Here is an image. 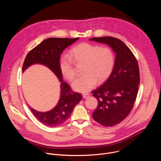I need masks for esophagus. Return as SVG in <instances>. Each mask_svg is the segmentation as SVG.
Listing matches in <instances>:
<instances>
[{
	"instance_id": "1",
	"label": "esophagus",
	"mask_w": 161,
	"mask_h": 161,
	"mask_svg": "<svg viewBox=\"0 0 161 161\" xmlns=\"http://www.w3.org/2000/svg\"><path fill=\"white\" fill-rule=\"evenodd\" d=\"M89 97V95L88 94H83V97L84 98V99H86V98H88Z\"/></svg>"
}]
</instances>
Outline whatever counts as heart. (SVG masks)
Returning a JSON list of instances; mask_svg holds the SVG:
<instances>
[{"label":"heart","instance_id":"b5f03b06","mask_svg":"<svg viewBox=\"0 0 161 161\" xmlns=\"http://www.w3.org/2000/svg\"><path fill=\"white\" fill-rule=\"evenodd\" d=\"M76 64H83L82 76L75 80L72 87L82 93L92 89L96 83H102L111 74L115 57L112 50L108 47H100L88 42L81 43L72 48L70 57L64 56L59 61V67L62 76L71 81L75 77Z\"/></svg>","mask_w":161,"mask_h":161}]
</instances>
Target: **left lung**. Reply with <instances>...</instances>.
Segmentation results:
<instances>
[{"label": "left lung", "mask_w": 161, "mask_h": 161, "mask_svg": "<svg viewBox=\"0 0 161 161\" xmlns=\"http://www.w3.org/2000/svg\"><path fill=\"white\" fill-rule=\"evenodd\" d=\"M89 40L107 44L116 53L109 77L92 92L98 101L93 119L102 125L112 127L122 122L133 108L140 80L138 64L131 50L117 38L107 36Z\"/></svg>", "instance_id": "8db88e82"}]
</instances>
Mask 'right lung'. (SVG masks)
I'll return each mask as SVG.
<instances>
[{
	"label": "right lung",
	"instance_id": "right-lung-1",
	"mask_svg": "<svg viewBox=\"0 0 161 161\" xmlns=\"http://www.w3.org/2000/svg\"><path fill=\"white\" fill-rule=\"evenodd\" d=\"M78 39L50 37L45 39L28 53L23 64V72L34 64L47 66L61 82L60 99L53 109L47 112H39L30 107L37 119L48 127H56L65 122L70 117L75 106L82 99L81 94L74 92L69 85L62 81V75L59 67L61 53Z\"/></svg>",
	"mask_w": 161,
	"mask_h": 161
}]
</instances>
